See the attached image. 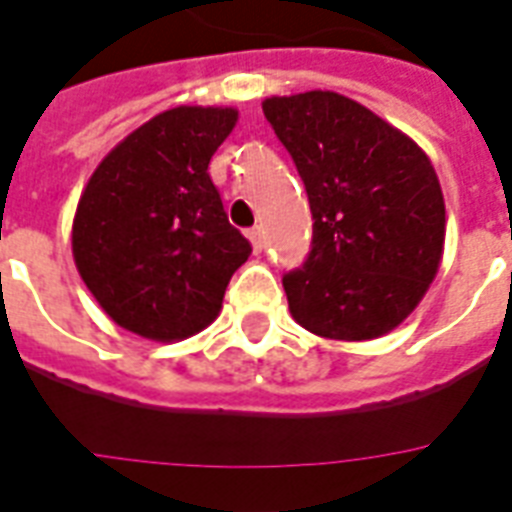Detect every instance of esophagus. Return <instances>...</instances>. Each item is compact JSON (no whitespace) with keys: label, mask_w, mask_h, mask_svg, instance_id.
<instances>
[{"label":"esophagus","mask_w":512,"mask_h":512,"mask_svg":"<svg viewBox=\"0 0 512 512\" xmlns=\"http://www.w3.org/2000/svg\"><path fill=\"white\" fill-rule=\"evenodd\" d=\"M246 236H249V241H252V246H255V252H260L263 244H266V238H263V230H260V227H252Z\"/></svg>","instance_id":"obj_1"}]
</instances>
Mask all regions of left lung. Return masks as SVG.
I'll return each instance as SVG.
<instances>
[{"label":"left lung","mask_w":512,"mask_h":512,"mask_svg":"<svg viewBox=\"0 0 512 512\" xmlns=\"http://www.w3.org/2000/svg\"><path fill=\"white\" fill-rule=\"evenodd\" d=\"M263 113L304 179L312 252L282 279L306 331L366 342L399 328L434 282L445 198L418 143L336 92L268 97Z\"/></svg>","instance_id":"left-lung-1"}]
</instances>
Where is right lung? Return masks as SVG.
<instances>
[{"mask_svg": "<svg viewBox=\"0 0 512 512\" xmlns=\"http://www.w3.org/2000/svg\"><path fill=\"white\" fill-rule=\"evenodd\" d=\"M236 121V108H168L116 143L86 181L75 268L124 331L151 342L195 336L217 320L230 276L252 255L208 176Z\"/></svg>", "mask_w": 512, "mask_h": 512, "instance_id": "right-lung-1", "label": "right lung"}]
</instances>
